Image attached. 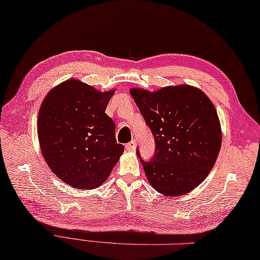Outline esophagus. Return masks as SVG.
Here are the masks:
<instances>
[{"instance_id":"1","label":"esophagus","mask_w":260,"mask_h":260,"mask_svg":"<svg viewBox=\"0 0 260 260\" xmlns=\"http://www.w3.org/2000/svg\"><path fill=\"white\" fill-rule=\"evenodd\" d=\"M136 141L135 140H132V141H130V143H128L125 145V149L128 150V151H135L136 150Z\"/></svg>"}]
</instances>
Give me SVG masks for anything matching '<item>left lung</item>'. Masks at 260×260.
Wrapping results in <instances>:
<instances>
[{
    "label": "left lung",
    "instance_id": "obj_1",
    "mask_svg": "<svg viewBox=\"0 0 260 260\" xmlns=\"http://www.w3.org/2000/svg\"><path fill=\"white\" fill-rule=\"evenodd\" d=\"M155 139V155L141 159L153 188L169 197L192 191L208 175L222 145V131L214 104L188 85L157 91L130 90Z\"/></svg>",
    "mask_w": 260,
    "mask_h": 260
}]
</instances>
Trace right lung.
<instances>
[{"label":"right lung","mask_w":260,"mask_h":260,"mask_svg":"<svg viewBox=\"0 0 260 260\" xmlns=\"http://www.w3.org/2000/svg\"><path fill=\"white\" fill-rule=\"evenodd\" d=\"M113 94L69 79L42 103L37 122L42 154L52 172L71 187H100L123 154L114 122L105 113Z\"/></svg>","instance_id":"right-lung-1"}]
</instances>
